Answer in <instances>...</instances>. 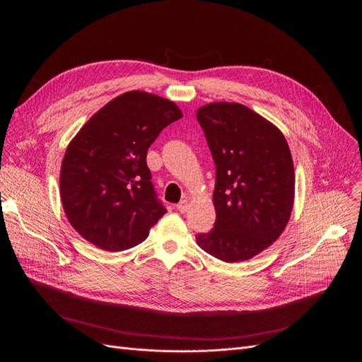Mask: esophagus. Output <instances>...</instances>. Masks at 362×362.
I'll use <instances>...</instances> for the list:
<instances>
[{
  "instance_id": "34e87169",
  "label": "esophagus",
  "mask_w": 362,
  "mask_h": 362,
  "mask_svg": "<svg viewBox=\"0 0 362 362\" xmlns=\"http://www.w3.org/2000/svg\"><path fill=\"white\" fill-rule=\"evenodd\" d=\"M176 209H177L180 214L187 212V209H189V202H187V199L180 200V202L176 204Z\"/></svg>"
}]
</instances>
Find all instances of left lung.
I'll return each mask as SVG.
<instances>
[{
  "label": "left lung",
  "mask_w": 362,
  "mask_h": 362,
  "mask_svg": "<svg viewBox=\"0 0 362 362\" xmlns=\"http://www.w3.org/2000/svg\"><path fill=\"white\" fill-rule=\"evenodd\" d=\"M196 119L216 165L215 228L196 242L223 262L247 261L289 222L295 197L289 146L274 123L239 103H209Z\"/></svg>",
  "instance_id": "left-lung-1"
}]
</instances>
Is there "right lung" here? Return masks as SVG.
I'll use <instances>...</instances> for the list:
<instances>
[{
    "label": "right lung",
    "mask_w": 362,
    "mask_h": 362,
    "mask_svg": "<svg viewBox=\"0 0 362 362\" xmlns=\"http://www.w3.org/2000/svg\"><path fill=\"white\" fill-rule=\"evenodd\" d=\"M182 116L173 101L133 90L103 106L73 137L60 196L69 222L86 240L109 252L130 249L168 212L156 199L146 156Z\"/></svg>",
    "instance_id": "obj_1"
}]
</instances>
